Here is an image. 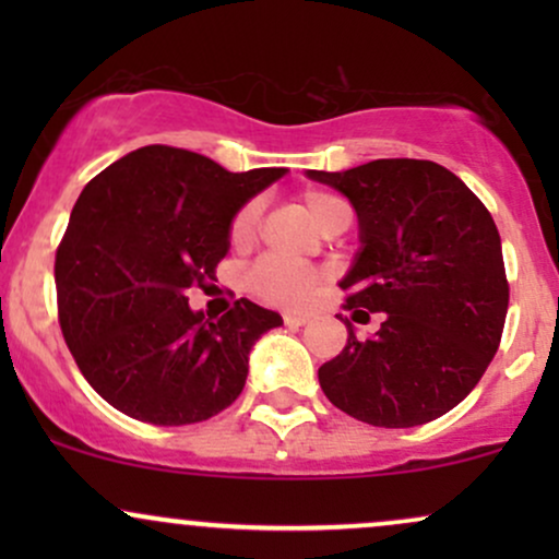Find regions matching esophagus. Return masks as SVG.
<instances>
[{
  "mask_svg": "<svg viewBox=\"0 0 559 559\" xmlns=\"http://www.w3.org/2000/svg\"><path fill=\"white\" fill-rule=\"evenodd\" d=\"M284 323L288 329H299V325L307 323V316L305 312H284Z\"/></svg>",
  "mask_w": 559,
  "mask_h": 559,
  "instance_id": "34e87169",
  "label": "esophagus"
}]
</instances>
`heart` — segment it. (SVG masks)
I'll return each instance as SVG.
<instances>
[{
	"instance_id": "heart-1",
	"label": "heart",
	"mask_w": 559,
	"mask_h": 559,
	"mask_svg": "<svg viewBox=\"0 0 559 559\" xmlns=\"http://www.w3.org/2000/svg\"><path fill=\"white\" fill-rule=\"evenodd\" d=\"M301 207H305V213L310 215V221L316 223L320 230L331 228L333 223L338 221H349V207H346L336 194H329V191H305V194H301ZM258 202H247L243 207L236 210V215L230 217L228 226V239L234 247H247V243L254 241V234H258ZM316 284L318 273L281 265V262L273 260H262L247 273V292L265 301H275V305H301V301L310 297Z\"/></svg>"
}]
</instances>
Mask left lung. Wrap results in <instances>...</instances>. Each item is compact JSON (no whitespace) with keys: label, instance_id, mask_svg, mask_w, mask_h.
Masks as SVG:
<instances>
[{"label":"left lung","instance_id":"8db88e82","mask_svg":"<svg viewBox=\"0 0 559 559\" xmlns=\"http://www.w3.org/2000/svg\"><path fill=\"white\" fill-rule=\"evenodd\" d=\"M355 204L362 249L342 281L352 320L381 329L320 365L331 404L381 428L441 418L476 389L502 342L510 284L484 202L431 159L307 170Z\"/></svg>","mask_w":559,"mask_h":559}]
</instances>
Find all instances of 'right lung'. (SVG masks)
Listing matches in <instances>:
<instances>
[{"label": "right lung", "mask_w": 559, "mask_h": 559, "mask_svg": "<svg viewBox=\"0 0 559 559\" xmlns=\"http://www.w3.org/2000/svg\"><path fill=\"white\" fill-rule=\"evenodd\" d=\"M284 173H230L150 144L86 183L57 247V318L102 400L155 426L207 420L236 402L249 349L284 320L249 299L204 318L186 288L215 278L230 217Z\"/></svg>", "instance_id": "1"}]
</instances>
